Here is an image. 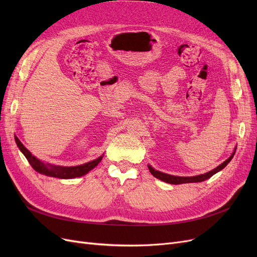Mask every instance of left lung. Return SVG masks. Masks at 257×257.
I'll use <instances>...</instances> for the list:
<instances>
[{
	"label": "left lung",
	"instance_id": "1",
	"mask_svg": "<svg viewBox=\"0 0 257 257\" xmlns=\"http://www.w3.org/2000/svg\"><path fill=\"white\" fill-rule=\"evenodd\" d=\"M235 152L236 150L232 152V154L230 155V157L223 162L221 165L217 166L216 168L210 170V172L206 173V174H203V175H198V176H194V177H178V176H173V175H168V174H164V173H161L159 172V170H155L152 166L148 165V168H149L150 173L155 177L160 179V180L164 181V182H167V183H170V184H181V183H192V182H201V181H205L207 180V179L211 178L214 174L219 173L220 170H222L225 166H226L228 163L231 161L232 157L235 155Z\"/></svg>",
	"mask_w": 257,
	"mask_h": 257
}]
</instances>
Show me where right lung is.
<instances>
[{
	"label": "right lung",
	"instance_id": "right-lung-1",
	"mask_svg": "<svg viewBox=\"0 0 257 257\" xmlns=\"http://www.w3.org/2000/svg\"><path fill=\"white\" fill-rule=\"evenodd\" d=\"M15 141H16V144L20 151L25 154V157L29 161L31 166L33 167L34 170H36L37 173L49 176V177H54V178H60V179H73L77 177H81L85 174H88L91 169L97 166L98 163L102 161L103 157H99L98 159L85 163V164L79 165V166H72V167H63V166H57V165H52L49 164V163H43L38 159H36L34 155H32L27 148L21 144V142L18 139V137L15 136Z\"/></svg>",
	"mask_w": 257,
	"mask_h": 257
}]
</instances>
